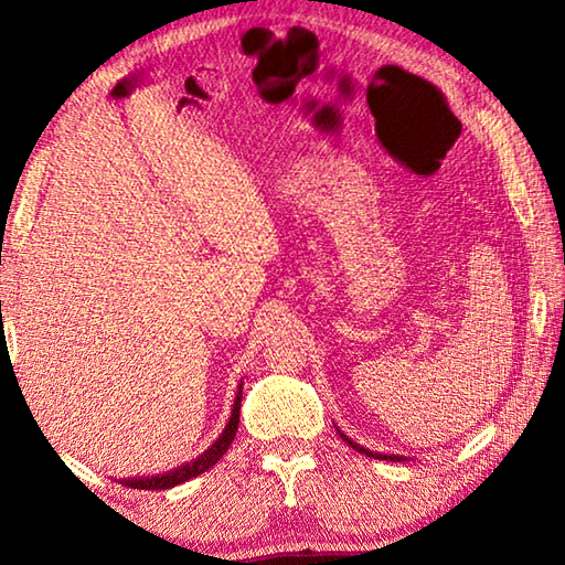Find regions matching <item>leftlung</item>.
<instances>
[{
  "instance_id": "obj_1",
  "label": "left lung",
  "mask_w": 565,
  "mask_h": 565,
  "mask_svg": "<svg viewBox=\"0 0 565 565\" xmlns=\"http://www.w3.org/2000/svg\"><path fill=\"white\" fill-rule=\"evenodd\" d=\"M339 431V428H337ZM339 436L343 438V441H347L353 451H359V454H366V456H371V458H381V461H408V456H398V454H381V451H371V448H366V446H361V444H356L353 441V438H349L347 434H341L339 431Z\"/></svg>"
}]
</instances>
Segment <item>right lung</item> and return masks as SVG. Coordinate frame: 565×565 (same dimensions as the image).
I'll use <instances>...</instances> for the list:
<instances>
[{
    "label": "right lung",
    "instance_id": "1",
    "mask_svg": "<svg viewBox=\"0 0 565 565\" xmlns=\"http://www.w3.org/2000/svg\"><path fill=\"white\" fill-rule=\"evenodd\" d=\"M238 406H242V398H238ZM238 406L234 404V414L232 418H228L226 428L222 431V436L216 438V441L206 448V451L202 456H196L194 461H189L184 466L179 468H171L169 473H161V476H151V478H141V481H137V486H141V489H151V491H164V489H174V486L189 481V478H194L199 473H204L212 468L214 463H218V458H222L226 454V448L232 446L234 436H236V428H238Z\"/></svg>",
    "mask_w": 565,
    "mask_h": 565
}]
</instances>
